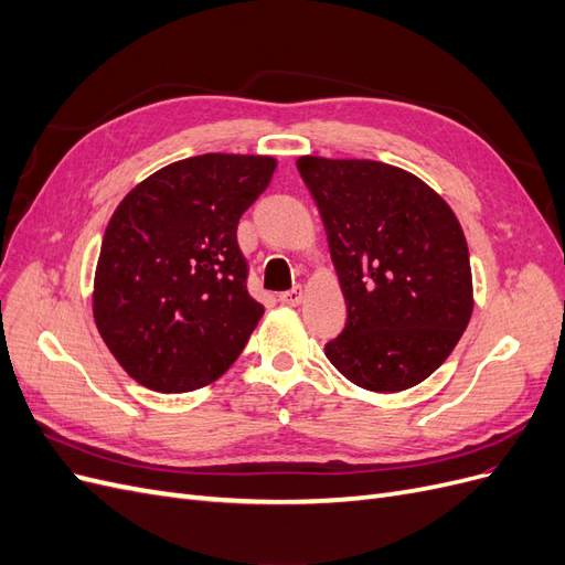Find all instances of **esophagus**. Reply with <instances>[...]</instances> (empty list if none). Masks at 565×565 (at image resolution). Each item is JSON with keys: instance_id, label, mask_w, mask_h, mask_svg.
<instances>
[{"instance_id": "1", "label": "esophagus", "mask_w": 565, "mask_h": 565, "mask_svg": "<svg viewBox=\"0 0 565 565\" xmlns=\"http://www.w3.org/2000/svg\"><path fill=\"white\" fill-rule=\"evenodd\" d=\"M278 299H280V303H287V306H299L303 299V289L292 287V289H287V292H282Z\"/></svg>"}]
</instances>
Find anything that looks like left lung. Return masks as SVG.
<instances>
[{
  "instance_id": "obj_1",
  "label": "left lung",
  "mask_w": 565,
  "mask_h": 565,
  "mask_svg": "<svg viewBox=\"0 0 565 565\" xmlns=\"http://www.w3.org/2000/svg\"><path fill=\"white\" fill-rule=\"evenodd\" d=\"M328 233L347 324L324 355L355 386L405 391L467 330L473 295L465 233L438 193L372 160H297Z\"/></svg>"
}]
</instances>
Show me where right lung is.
Here are the masks:
<instances>
[{
	"label": "right lung",
	"mask_w": 565,
	"mask_h": 565,
	"mask_svg": "<svg viewBox=\"0 0 565 565\" xmlns=\"http://www.w3.org/2000/svg\"><path fill=\"white\" fill-rule=\"evenodd\" d=\"M276 160L207 152L169 164L119 202L100 245L94 320L131 377L162 393L221 377L264 306L247 292L237 221Z\"/></svg>",
	"instance_id": "right-lung-1"
}]
</instances>
